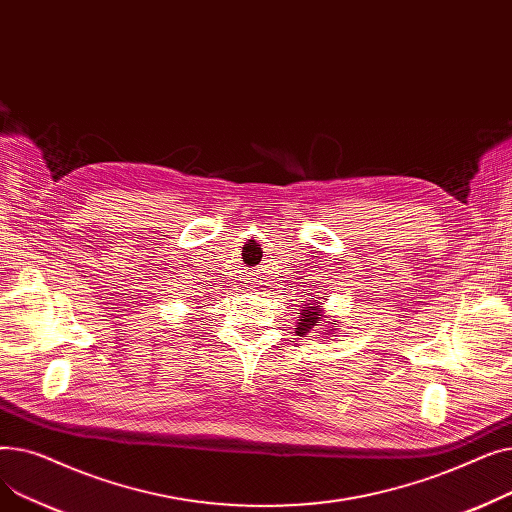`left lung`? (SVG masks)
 I'll list each match as a JSON object with an SVG mask.
<instances>
[{
	"instance_id": "left-lung-1",
	"label": "left lung",
	"mask_w": 512,
	"mask_h": 512,
	"mask_svg": "<svg viewBox=\"0 0 512 512\" xmlns=\"http://www.w3.org/2000/svg\"><path fill=\"white\" fill-rule=\"evenodd\" d=\"M317 299V297H315ZM303 303V307H301V319H299V326L294 328L297 330V334H309V332H313L315 328H319V326H328V321L324 319L326 315H324V303H319V301H311V303H305V301H301ZM336 326L338 324H334L332 326V330H336ZM328 332V336L332 334L328 328H324V334Z\"/></svg>"
}]
</instances>
